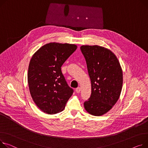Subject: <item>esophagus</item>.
I'll use <instances>...</instances> for the list:
<instances>
[{
    "instance_id": "1",
    "label": "esophagus",
    "mask_w": 148,
    "mask_h": 148,
    "mask_svg": "<svg viewBox=\"0 0 148 148\" xmlns=\"http://www.w3.org/2000/svg\"><path fill=\"white\" fill-rule=\"evenodd\" d=\"M80 91H81V88H80V87H77V88H76V89H75V92L77 93H80Z\"/></svg>"
}]
</instances>
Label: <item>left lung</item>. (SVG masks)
I'll list each match as a JSON object with an SVG mask.
<instances>
[{"mask_svg": "<svg viewBox=\"0 0 148 148\" xmlns=\"http://www.w3.org/2000/svg\"><path fill=\"white\" fill-rule=\"evenodd\" d=\"M81 51L86 61L92 93L84 102L90 114L100 116L109 111L120 97L123 85V71L116 56L99 46H82Z\"/></svg>", "mask_w": 148, "mask_h": 148, "instance_id": "1", "label": "left lung"}]
</instances>
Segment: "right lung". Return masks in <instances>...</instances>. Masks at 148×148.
Segmentation results:
<instances>
[{
    "mask_svg": "<svg viewBox=\"0 0 148 148\" xmlns=\"http://www.w3.org/2000/svg\"><path fill=\"white\" fill-rule=\"evenodd\" d=\"M76 49L75 45L50 43L39 49L31 59L28 71L29 92L36 105L46 114L63 111L74 92L61 66Z\"/></svg>",
    "mask_w": 148,
    "mask_h": 148,
    "instance_id": "right-lung-1",
    "label": "right lung"
}]
</instances>
